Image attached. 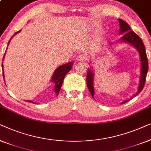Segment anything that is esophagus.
<instances>
[{"instance_id":"esophagus-1","label":"esophagus","mask_w":151,"mask_h":151,"mask_svg":"<svg viewBox=\"0 0 151 151\" xmlns=\"http://www.w3.org/2000/svg\"><path fill=\"white\" fill-rule=\"evenodd\" d=\"M85 59H86V56H85L84 55H79L77 57V60L78 61H84Z\"/></svg>"}]
</instances>
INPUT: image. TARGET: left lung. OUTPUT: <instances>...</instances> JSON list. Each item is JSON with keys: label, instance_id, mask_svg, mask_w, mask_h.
Wrapping results in <instances>:
<instances>
[{"label": "left lung", "instance_id": "left-lung-1", "mask_svg": "<svg viewBox=\"0 0 151 151\" xmlns=\"http://www.w3.org/2000/svg\"><path fill=\"white\" fill-rule=\"evenodd\" d=\"M119 22H120V34L124 33L122 37H121V41L127 42L132 44L133 46H135L138 50L139 53L140 55V59H141V76H140L139 80V86L138 88V91L133 94L129 100H126V101H123L122 103H126L127 102L130 101L133 98L136 96L138 95L141 91L143 90L144 84L146 82V75H147L148 70V62L147 59V55H146V48L145 46L144 45L143 42L141 38H140L138 35L135 33L134 31L131 30V27L129 25L127 24L126 22L124 20H121V19H118ZM93 79H94V73L90 69H88V73H87V77H86V81H87V86H88V90L90 91L92 96L94 98V86H93Z\"/></svg>", "mask_w": 151, "mask_h": 151}]
</instances>
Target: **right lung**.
I'll return each mask as SVG.
<instances>
[{
	"instance_id": "obj_1",
	"label": "right lung",
	"mask_w": 151,
	"mask_h": 151,
	"mask_svg": "<svg viewBox=\"0 0 151 151\" xmlns=\"http://www.w3.org/2000/svg\"><path fill=\"white\" fill-rule=\"evenodd\" d=\"M20 31H18V32H16L14 34V35H16V33H19ZM73 62H69L68 63H65V64L60 65L59 68H57L56 69V70L55 71L53 76H52V77L51 78V81L55 83V92L57 94V95L59 94V91H60V90H61V86H62V83H63V79H64L65 76L67 75V73H68L72 67H73ZM2 66H3V65H2ZM3 78H5L4 77V75H3ZM27 102H29V103H34L33 102L31 101H27Z\"/></svg>"
}]
</instances>
